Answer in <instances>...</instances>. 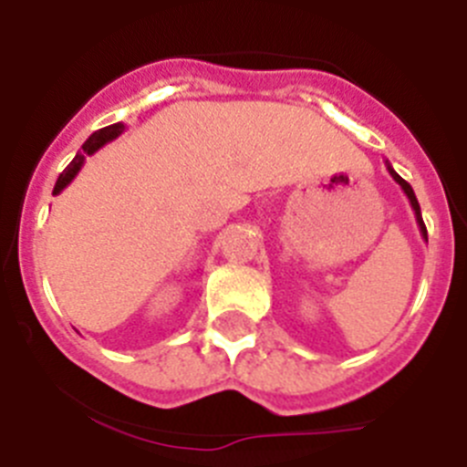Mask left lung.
Returning <instances> with one entry per match:
<instances>
[{
    "instance_id": "8db88e82",
    "label": "left lung",
    "mask_w": 467,
    "mask_h": 467,
    "mask_svg": "<svg viewBox=\"0 0 467 467\" xmlns=\"http://www.w3.org/2000/svg\"><path fill=\"white\" fill-rule=\"evenodd\" d=\"M387 170H389V174H391V177H394V182H396V184H399L400 189H403V193L408 195V200H410V204H412V212H415V219H417V225H420V233H421V237H424L426 242H429V234H426V225H424V219H421V209H420V202H417V195H415V191H412V186L408 184V182H405L403 177H400V174L396 172L394 168H391V165H389V161H387Z\"/></svg>"
}]
</instances>
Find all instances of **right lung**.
<instances>
[{
	"mask_svg": "<svg viewBox=\"0 0 467 467\" xmlns=\"http://www.w3.org/2000/svg\"><path fill=\"white\" fill-rule=\"evenodd\" d=\"M121 130H124V124H121V121H117V124H110V126H106V129L91 133L89 138H87L85 145H82V151H78L76 159H73L71 163H68V168L64 170L62 174H59V180H57L52 195L62 193V191L67 189V186L71 184L73 180H76V174L80 172V168H82V165H85L87 156H91V154H94V151L101 150V147L106 145V142H110V140H115V138H119Z\"/></svg>",
	"mask_w": 467,
	"mask_h": 467,
	"instance_id": "right-lung-1",
	"label": "right lung"
}]
</instances>
